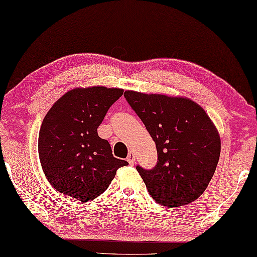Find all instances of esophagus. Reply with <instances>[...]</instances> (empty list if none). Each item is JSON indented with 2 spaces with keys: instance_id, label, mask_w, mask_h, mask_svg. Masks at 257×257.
<instances>
[{
  "instance_id": "1",
  "label": "esophagus",
  "mask_w": 257,
  "mask_h": 257,
  "mask_svg": "<svg viewBox=\"0 0 257 257\" xmlns=\"http://www.w3.org/2000/svg\"><path fill=\"white\" fill-rule=\"evenodd\" d=\"M127 162H128L130 165H134V164H135V162H136V156H135V154H134L133 152L129 153L128 157H127Z\"/></svg>"
}]
</instances>
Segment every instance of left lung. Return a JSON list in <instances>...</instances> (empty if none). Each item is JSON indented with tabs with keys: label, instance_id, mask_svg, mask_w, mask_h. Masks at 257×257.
<instances>
[{
	"label": "left lung",
	"instance_id": "8db88e82",
	"mask_svg": "<svg viewBox=\"0 0 257 257\" xmlns=\"http://www.w3.org/2000/svg\"><path fill=\"white\" fill-rule=\"evenodd\" d=\"M123 95L157 148L155 168L136 167L150 196L169 208L194 202L207 188L220 155V137L212 119L185 97L133 90Z\"/></svg>",
	"mask_w": 257,
	"mask_h": 257
}]
</instances>
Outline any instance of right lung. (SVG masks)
<instances>
[{
  "mask_svg": "<svg viewBox=\"0 0 257 257\" xmlns=\"http://www.w3.org/2000/svg\"><path fill=\"white\" fill-rule=\"evenodd\" d=\"M122 89L94 85L65 92L45 114L39 133V158L59 193L90 202L109 187L125 160L113 157L97 129Z\"/></svg>",
  "mask_w": 257,
  "mask_h": 257,
  "instance_id": "1",
  "label": "right lung"
}]
</instances>
